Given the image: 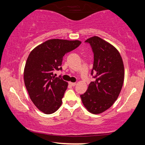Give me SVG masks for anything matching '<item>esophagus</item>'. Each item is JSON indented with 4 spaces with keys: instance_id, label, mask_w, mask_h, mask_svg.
<instances>
[{
    "instance_id": "1",
    "label": "esophagus",
    "mask_w": 145,
    "mask_h": 145,
    "mask_svg": "<svg viewBox=\"0 0 145 145\" xmlns=\"http://www.w3.org/2000/svg\"><path fill=\"white\" fill-rule=\"evenodd\" d=\"M69 84H70L71 85V86H75V85H76V83H75V82H69Z\"/></svg>"
}]
</instances>
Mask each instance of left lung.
Returning <instances> with one entry per match:
<instances>
[{"instance_id": "8db88e82", "label": "left lung", "mask_w": 145, "mask_h": 145, "mask_svg": "<svg viewBox=\"0 0 145 145\" xmlns=\"http://www.w3.org/2000/svg\"><path fill=\"white\" fill-rule=\"evenodd\" d=\"M92 47L94 64L91 75L95 79L80 95L88 112L99 114L110 108L118 99L124 80V66L116 47L98 36L85 41Z\"/></svg>"}]
</instances>
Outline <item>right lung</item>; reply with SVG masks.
I'll use <instances>...</instances> for the list:
<instances>
[{"instance_id":"obj_1","label":"right lung","mask_w":145,"mask_h":145,"mask_svg":"<svg viewBox=\"0 0 145 145\" xmlns=\"http://www.w3.org/2000/svg\"><path fill=\"white\" fill-rule=\"evenodd\" d=\"M80 43L78 40L49 39L29 53L24 72L25 86L31 100L44 114H53L62 104L68 83L55 77L53 72L62 70L63 57Z\"/></svg>"}]
</instances>
